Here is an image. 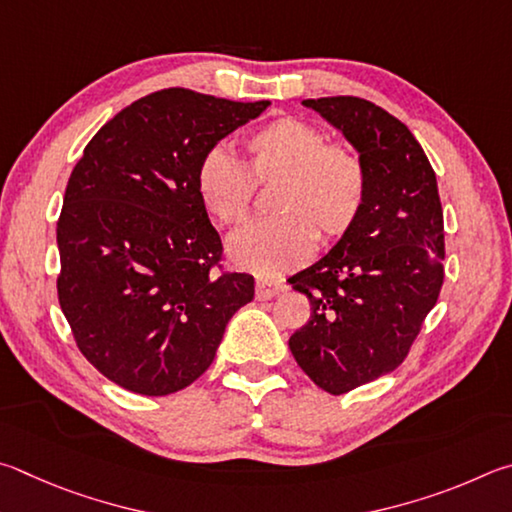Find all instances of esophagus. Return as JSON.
Returning <instances> with one entry per match:
<instances>
[{
    "instance_id": "esophagus-1",
    "label": "esophagus",
    "mask_w": 512,
    "mask_h": 512,
    "mask_svg": "<svg viewBox=\"0 0 512 512\" xmlns=\"http://www.w3.org/2000/svg\"><path fill=\"white\" fill-rule=\"evenodd\" d=\"M281 292H285V285L281 281H267V279L256 281V297L261 301L279 297Z\"/></svg>"
}]
</instances>
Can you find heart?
Instances as JSON below:
<instances>
[{
  "mask_svg": "<svg viewBox=\"0 0 512 512\" xmlns=\"http://www.w3.org/2000/svg\"><path fill=\"white\" fill-rule=\"evenodd\" d=\"M251 170L258 179L279 177L274 206L281 213L249 220L229 233L227 256L240 270L279 276L308 261L317 238H342L360 218L369 175L360 152L330 146L324 130L297 116H281L249 139ZM197 195L222 222L245 215L254 193L245 161L215 143L197 164Z\"/></svg>",
  "mask_w": 512,
  "mask_h": 512,
  "instance_id": "b5f03b06",
  "label": "heart"
}]
</instances>
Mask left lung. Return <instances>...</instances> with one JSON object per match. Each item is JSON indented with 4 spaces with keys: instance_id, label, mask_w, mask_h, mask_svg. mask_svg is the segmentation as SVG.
Returning <instances> with one entry per match:
<instances>
[{
    "instance_id": "8db88e82",
    "label": "left lung",
    "mask_w": 512,
    "mask_h": 512,
    "mask_svg": "<svg viewBox=\"0 0 512 512\" xmlns=\"http://www.w3.org/2000/svg\"><path fill=\"white\" fill-rule=\"evenodd\" d=\"M360 152V218L324 258L288 279L310 299L294 360L333 396L402 364L443 285V209L429 159L405 123L355 96L306 98Z\"/></svg>"
}]
</instances>
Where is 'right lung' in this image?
<instances>
[{
	"mask_svg": "<svg viewBox=\"0 0 512 512\" xmlns=\"http://www.w3.org/2000/svg\"><path fill=\"white\" fill-rule=\"evenodd\" d=\"M267 105L161 89L107 121L71 170L58 299L80 353L119 387H188L254 299V276L213 270L222 242L195 175L206 150Z\"/></svg>",
	"mask_w": 512,
	"mask_h": 512,
	"instance_id": "obj_1",
	"label": "right lung"
}]
</instances>
